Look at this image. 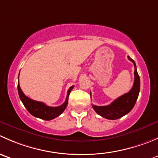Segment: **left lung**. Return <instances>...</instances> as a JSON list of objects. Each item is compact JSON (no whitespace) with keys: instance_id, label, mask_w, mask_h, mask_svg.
<instances>
[{"instance_id":"8db88e82","label":"left lung","mask_w":158,"mask_h":158,"mask_svg":"<svg viewBox=\"0 0 158 158\" xmlns=\"http://www.w3.org/2000/svg\"><path fill=\"white\" fill-rule=\"evenodd\" d=\"M128 60L134 63L135 66V82L131 89L128 93L124 94L117 99L106 106H97L92 105V108L95 112L105 118L115 120L123 117L131 111L136 103L140 92V77L138 74L136 64L131 58L128 56ZM91 94V93H90Z\"/></svg>"}]
</instances>
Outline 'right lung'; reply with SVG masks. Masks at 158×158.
Segmentation results:
<instances>
[{"label":"right lung","instance_id":"obj_1","mask_svg":"<svg viewBox=\"0 0 158 158\" xmlns=\"http://www.w3.org/2000/svg\"><path fill=\"white\" fill-rule=\"evenodd\" d=\"M74 85L71 86L67 92V95L65 102L63 105L57 107H50L47 106V105L44 104L41 102L35 101V100L30 99L27 96L24 95L20 89V85H19V76H18V85H17V90H18L19 96H20V100L23 102V106H25L27 111H29L32 115L34 117L44 119L46 121L52 120L55 118L58 117L59 115L62 114L66 109V106L68 105V99H69V95L72 89H73Z\"/></svg>","mask_w":158,"mask_h":158}]
</instances>
